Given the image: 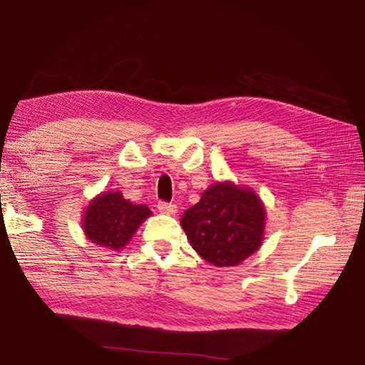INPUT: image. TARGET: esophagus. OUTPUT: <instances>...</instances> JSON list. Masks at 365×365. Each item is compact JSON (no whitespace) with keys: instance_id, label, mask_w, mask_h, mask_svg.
Wrapping results in <instances>:
<instances>
[{"instance_id":"esophagus-1","label":"esophagus","mask_w":365,"mask_h":365,"mask_svg":"<svg viewBox=\"0 0 365 365\" xmlns=\"http://www.w3.org/2000/svg\"><path fill=\"white\" fill-rule=\"evenodd\" d=\"M158 209H159V212H163V214H169V215H174V214L177 212V206H175V205H172V202H164V201H160L159 205H158Z\"/></svg>"}]
</instances>
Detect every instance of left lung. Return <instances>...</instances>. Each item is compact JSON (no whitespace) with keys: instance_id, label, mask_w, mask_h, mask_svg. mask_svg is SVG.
<instances>
[{"instance_id":"obj_1","label":"left lung","mask_w":365,"mask_h":365,"mask_svg":"<svg viewBox=\"0 0 365 365\" xmlns=\"http://www.w3.org/2000/svg\"><path fill=\"white\" fill-rule=\"evenodd\" d=\"M180 224L197 255L217 267H228L261 248L265 207L252 188L217 182L185 211Z\"/></svg>"}]
</instances>
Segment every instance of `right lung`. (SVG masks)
<instances>
[{"label":"right lung","mask_w":365,"mask_h":365,"mask_svg":"<svg viewBox=\"0 0 365 365\" xmlns=\"http://www.w3.org/2000/svg\"><path fill=\"white\" fill-rule=\"evenodd\" d=\"M151 214L150 207L133 205L120 191H103L85 207L82 228L91 243L119 251L125 248Z\"/></svg>","instance_id":"right-lung-1"}]
</instances>
